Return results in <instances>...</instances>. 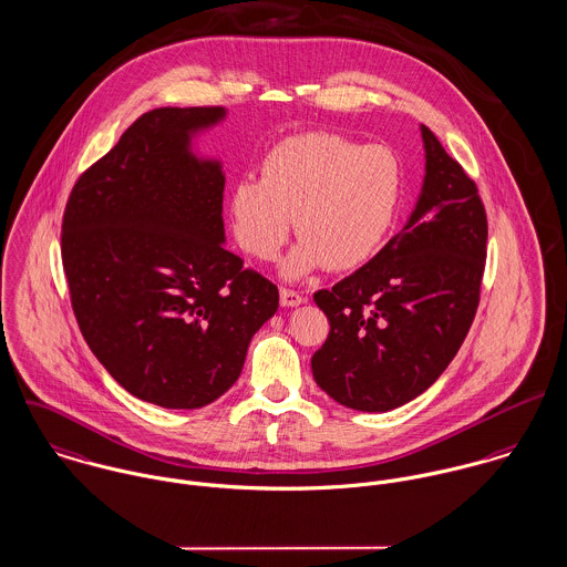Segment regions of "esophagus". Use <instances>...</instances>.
<instances>
[{
	"instance_id": "obj_1",
	"label": "esophagus",
	"mask_w": 567,
	"mask_h": 567,
	"mask_svg": "<svg viewBox=\"0 0 567 567\" xmlns=\"http://www.w3.org/2000/svg\"><path fill=\"white\" fill-rule=\"evenodd\" d=\"M305 302V298L293 291V289H280V305L282 306H300Z\"/></svg>"
}]
</instances>
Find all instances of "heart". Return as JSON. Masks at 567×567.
<instances>
[{
	"instance_id": "b5f03b06",
	"label": "heart",
	"mask_w": 567,
	"mask_h": 567,
	"mask_svg": "<svg viewBox=\"0 0 567 567\" xmlns=\"http://www.w3.org/2000/svg\"><path fill=\"white\" fill-rule=\"evenodd\" d=\"M403 194V171L384 144L339 133L285 137L265 155L259 178L230 187L228 212L244 252L271 261L289 237L302 239L282 262L287 278L326 265L343 271L369 261L386 241Z\"/></svg>"
}]
</instances>
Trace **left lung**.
<instances>
[{
	"instance_id": "8db88e82",
	"label": "left lung",
	"mask_w": 567,
	"mask_h": 567,
	"mask_svg": "<svg viewBox=\"0 0 567 567\" xmlns=\"http://www.w3.org/2000/svg\"><path fill=\"white\" fill-rule=\"evenodd\" d=\"M425 178L405 226L360 269L315 293L330 332L310 367L321 391L389 412L427 391L480 306L487 218L477 185L421 125Z\"/></svg>"
}]
</instances>
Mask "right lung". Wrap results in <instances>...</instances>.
<instances>
[{"mask_svg":"<svg viewBox=\"0 0 567 567\" xmlns=\"http://www.w3.org/2000/svg\"><path fill=\"white\" fill-rule=\"evenodd\" d=\"M224 107H159L78 178L62 265L87 348L133 396L194 410L228 391L278 289L224 248V173L192 137Z\"/></svg>","mask_w":567,"mask_h":567,"instance_id":"right-lung-1","label":"right lung"}]
</instances>
